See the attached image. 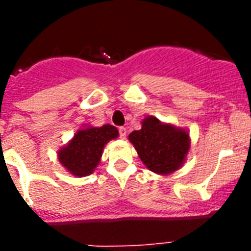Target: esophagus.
<instances>
[{
	"label": "esophagus",
	"instance_id": "34e87169",
	"mask_svg": "<svg viewBox=\"0 0 251 251\" xmlns=\"http://www.w3.org/2000/svg\"><path fill=\"white\" fill-rule=\"evenodd\" d=\"M126 136H127V128L119 127V137H121L122 139H124L126 138Z\"/></svg>",
	"mask_w": 251,
	"mask_h": 251
}]
</instances>
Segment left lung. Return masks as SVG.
I'll return each instance as SVG.
<instances>
[{
	"mask_svg": "<svg viewBox=\"0 0 251 251\" xmlns=\"http://www.w3.org/2000/svg\"><path fill=\"white\" fill-rule=\"evenodd\" d=\"M128 139L146 167L162 176L182 167L191 146L187 130L162 123L152 115L146 117L141 129L130 133Z\"/></svg>",
	"mask_w": 251,
	"mask_h": 251,
	"instance_id": "left-lung-1",
	"label": "left lung"
}]
</instances>
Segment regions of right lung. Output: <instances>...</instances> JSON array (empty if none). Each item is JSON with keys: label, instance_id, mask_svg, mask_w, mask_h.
<instances>
[{"label": "right lung", "instance_id": "1", "mask_svg": "<svg viewBox=\"0 0 251 251\" xmlns=\"http://www.w3.org/2000/svg\"><path fill=\"white\" fill-rule=\"evenodd\" d=\"M118 129L110 124L101 127L84 126L69 143L57 152L59 162L75 177L89 176L100 162L104 146L118 137Z\"/></svg>", "mask_w": 251, "mask_h": 251}]
</instances>
